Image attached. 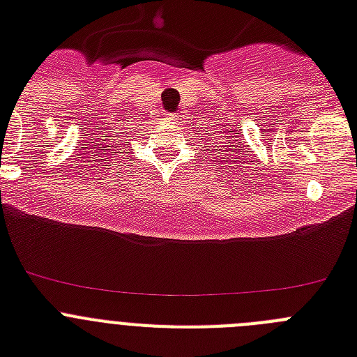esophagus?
<instances>
[{
	"label": "esophagus",
	"mask_w": 357,
	"mask_h": 357,
	"mask_svg": "<svg viewBox=\"0 0 357 357\" xmlns=\"http://www.w3.org/2000/svg\"><path fill=\"white\" fill-rule=\"evenodd\" d=\"M172 118H176V116H172Z\"/></svg>",
	"instance_id": "34e87169"
}]
</instances>
